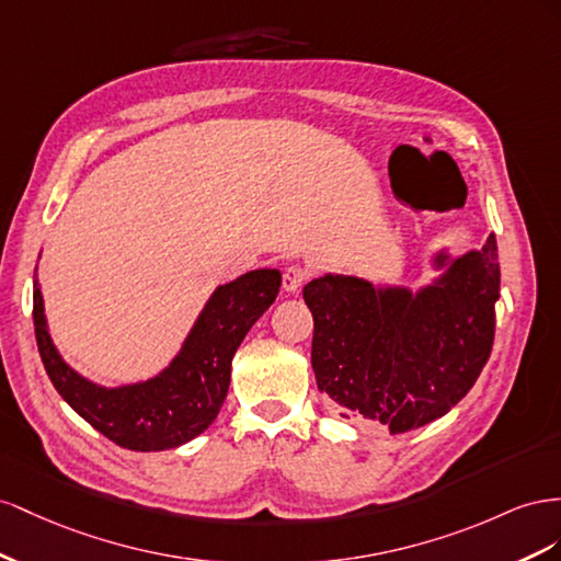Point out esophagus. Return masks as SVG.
I'll use <instances>...</instances> for the list:
<instances>
[{"instance_id": "esophagus-1", "label": "esophagus", "mask_w": 561, "mask_h": 561, "mask_svg": "<svg viewBox=\"0 0 561 561\" xmlns=\"http://www.w3.org/2000/svg\"><path fill=\"white\" fill-rule=\"evenodd\" d=\"M310 277V270L308 267H302V265H289L284 270V275H282V284H284V289L289 291V294H296L302 284H306V279Z\"/></svg>"}]
</instances>
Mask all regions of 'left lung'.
Returning <instances> with one entry per match:
<instances>
[{
    "label": "left lung",
    "mask_w": 561,
    "mask_h": 561,
    "mask_svg": "<svg viewBox=\"0 0 561 561\" xmlns=\"http://www.w3.org/2000/svg\"><path fill=\"white\" fill-rule=\"evenodd\" d=\"M419 294L324 275L302 298L312 312V369L343 419L388 427L392 435L449 413L489 362L501 291L499 247L451 261Z\"/></svg>",
    "instance_id": "obj_1"
}]
</instances>
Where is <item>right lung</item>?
<instances>
[{"label":"right lung","instance_id":"right-lung-1","mask_svg":"<svg viewBox=\"0 0 561 561\" xmlns=\"http://www.w3.org/2000/svg\"><path fill=\"white\" fill-rule=\"evenodd\" d=\"M282 286L279 270H251L218 286L197 324L167 369L136 386L103 388L60 359L46 331L39 284L32 294V319L44 369L54 388L82 419L131 451H164L209 427L226 402L232 357Z\"/></svg>","mask_w":561,"mask_h":561}]
</instances>
